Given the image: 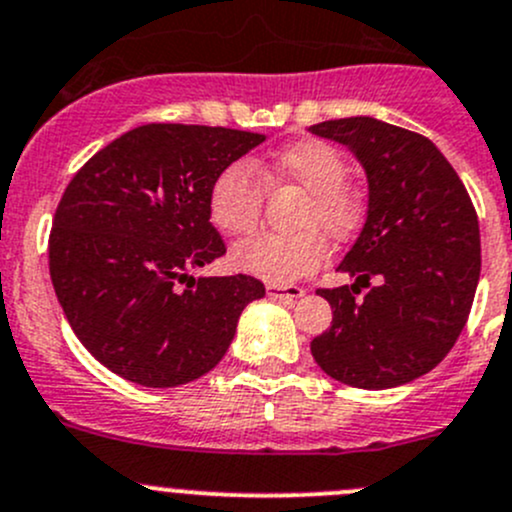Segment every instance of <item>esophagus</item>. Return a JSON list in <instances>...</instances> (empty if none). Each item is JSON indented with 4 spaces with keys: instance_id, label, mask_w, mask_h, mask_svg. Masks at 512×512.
Instances as JSON below:
<instances>
[{
    "instance_id": "obj_1",
    "label": "esophagus",
    "mask_w": 512,
    "mask_h": 512,
    "mask_svg": "<svg viewBox=\"0 0 512 512\" xmlns=\"http://www.w3.org/2000/svg\"><path fill=\"white\" fill-rule=\"evenodd\" d=\"M266 293H268V298H276V300H295V298H300L305 291L298 286H268Z\"/></svg>"
}]
</instances>
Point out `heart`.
Returning a JSON list of instances; mask_svg holds the SVG:
<instances>
[{"instance_id":"b5f03b06","label":"heart","mask_w":512,"mask_h":512,"mask_svg":"<svg viewBox=\"0 0 512 512\" xmlns=\"http://www.w3.org/2000/svg\"><path fill=\"white\" fill-rule=\"evenodd\" d=\"M347 165L337 147L305 140L258 165L234 162L209 187V219L229 236H246L258 226L263 185L300 192L293 214L295 234L256 236L234 249L236 266L271 286H288L313 273L325 256V239L342 241L362 219L360 197L345 184Z\"/></svg>"}]
</instances>
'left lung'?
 <instances>
[{
	"label": "left lung",
	"instance_id": "1",
	"mask_svg": "<svg viewBox=\"0 0 512 512\" xmlns=\"http://www.w3.org/2000/svg\"><path fill=\"white\" fill-rule=\"evenodd\" d=\"M308 130L350 147L370 189L365 226L337 266L355 283L318 291L333 323L310 352L342 384L399 387L434 370L466 325L481 276L476 209L424 135L367 115ZM362 287L368 293L357 299Z\"/></svg>",
	"mask_w": 512,
	"mask_h": 512
}]
</instances>
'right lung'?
Segmentation results:
<instances>
[{"instance_id": "1", "label": "right lung", "mask_w": 512, "mask_h": 512, "mask_svg": "<svg viewBox=\"0 0 512 512\" xmlns=\"http://www.w3.org/2000/svg\"><path fill=\"white\" fill-rule=\"evenodd\" d=\"M266 135L150 123L96 152L68 182L49 271L88 352L142 387H179L219 365L239 315L266 295L254 276L194 278L226 254L209 187Z\"/></svg>"}]
</instances>
